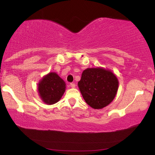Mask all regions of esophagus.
<instances>
[{
  "instance_id": "1",
  "label": "esophagus",
  "mask_w": 155,
  "mask_h": 155,
  "mask_svg": "<svg viewBox=\"0 0 155 155\" xmlns=\"http://www.w3.org/2000/svg\"><path fill=\"white\" fill-rule=\"evenodd\" d=\"M70 86H71V87H72V88H75L76 85L75 83H71L70 84Z\"/></svg>"
}]
</instances>
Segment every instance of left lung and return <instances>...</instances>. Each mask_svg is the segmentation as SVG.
Returning a JSON list of instances; mask_svg holds the SVG:
<instances>
[{"mask_svg": "<svg viewBox=\"0 0 155 155\" xmlns=\"http://www.w3.org/2000/svg\"><path fill=\"white\" fill-rule=\"evenodd\" d=\"M78 84L86 103L93 109H100L109 105L115 98L118 81L109 70L92 68L82 72Z\"/></svg>", "mask_w": 155, "mask_h": 155, "instance_id": "1", "label": "left lung"}]
</instances>
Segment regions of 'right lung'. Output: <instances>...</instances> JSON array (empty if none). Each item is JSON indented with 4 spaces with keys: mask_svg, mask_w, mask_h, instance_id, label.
<instances>
[{
    "mask_svg": "<svg viewBox=\"0 0 155 155\" xmlns=\"http://www.w3.org/2000/svg\"><path fill=\"white\" fill-rule=\"evenodd\" d=\"M65 90V83L56 73L44 76L38 84V92L46 104H56L60 100Z\"/></svg>",
    "mask_w": 155,
    "mask_h": 155,
    "instance_id": "add662e5",
    "label": "right lung"
}]
</instances>
